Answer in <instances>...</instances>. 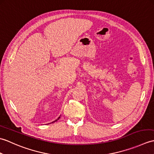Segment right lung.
<instances>
[{"label":"right lung","mask_w":154,"mask_h":154,"mask_svg":"<svg viewBox=\"0 0 154 154\" xmlns=\"http://www.w3.org/2000/svg\"><path fill=\"white\" fill-rule=\"evenodd\" d=\"M57 120H55V121H57Z\"/></svg>","instance_id":"1"}]
</instances>
